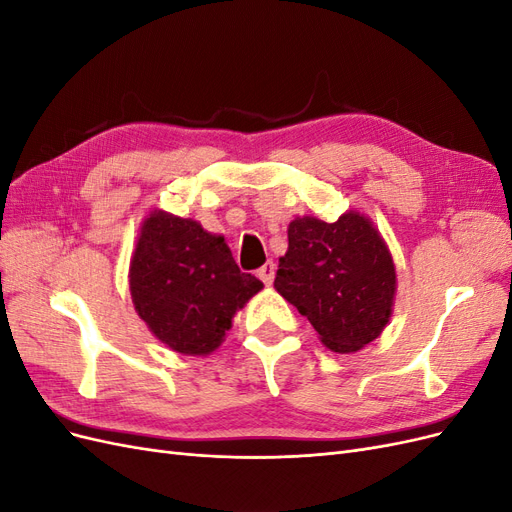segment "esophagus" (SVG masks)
Listing matches in <instances>:
<instances>
[{"instance_id":"1","label":"esophagus","mask_w":512,"mask_h":512,"mask_svg":"<svg viewBox=\"0 0 512 512\" xmlns=\"http://www.w3.org/2000/svg\"><path fill=\"white\" fill-rule=\"evenodd\" d=\"M258 277L262 280V284L271 286L273 280H275V265H273V262H267V265H262V267L258 269Z\"/></svg>"}]
</instances>
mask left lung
<instances>
[{"label": "left lung", "mask_w": 512, "mask_h": 512, "mask_svg": "<svg viewBox=\"0 0 512 512\" xmlns=\"http://www.w3.org/2000/svg\"><path fill=\"white\" fill-rule=\"evenodd\" d=\"M275 290L299 309L333 352H356L389 324L395 265L378 228L348 211L329 224L312 215L288 226Z\"/></svg>", "instance_id": "left-lung-1"}]
</instances>
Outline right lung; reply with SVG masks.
Here are the masks:
<instances>
[{"instance_id":"1","label":"right lung","mask_w":512,"mask_h":512,"mask_svg":"<svg viewBox=\"0 0 512 512\" xmlns=\"http://www.w3.org/2000/svg\"><path fill=\"white\" fill-rule=\"evenodd\" d=\"M260 288L254 275L239 271L222 235L166 211H151L143 222L130 262V292L138 316L170 350L213 352L232 316Z\"/></svg>"}]
</instances>
